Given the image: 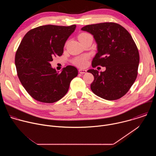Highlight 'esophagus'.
Returning a JSON list of instances; mask_svg holds the SVG:
<instances>
[{"label":"esophagus","mask_w":156,"mask_h":156,"mask_svg":"<svg viewBox=\"0 0 156 156\" xmlns=\"http://www.w3.org/2000/svg\"><path fill=\"white\" fill-rule=\"evenodd\" d=\"M79 72L81 74H83V73H86L87 72L86 70H84V69H80L79 70Z\"/></svg>","instance_id":"obj_1"}]
</instances>
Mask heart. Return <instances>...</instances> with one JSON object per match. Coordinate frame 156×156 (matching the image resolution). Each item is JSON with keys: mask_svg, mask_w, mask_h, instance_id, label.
<instances>
[{"mask_svg": "<svg viewBox=\"0 0 156 156\" xmlns=\"http://www.w3.org/2000/svg\"><path fill=\"white\" fill-rule=\"evenodd\" d=\"M90 36L91 35L87 33H81L78 35V39L80 40V41H81ZM89 57H89L88 55H80L74 58L72 62L73 64L79 66V67H85L87 65Z\"/></svg>", "mask_w": 156, "mask_h": 156, "instance_id": "obj_1", "label": "heart"}]
</instances>
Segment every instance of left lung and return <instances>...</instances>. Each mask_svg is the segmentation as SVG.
Wrapping results in <instances>:
<instances>
[{"label":"left lung","mask_w":156,"mask_h":156,"mask_svg":"<svg viewBox=\"0 0 156 156\" xmlns=\"http://www.w3.org/2000/svg\"><path fill=\"white\" fill-rule=\"evenodd\" d=\"M81 30L93 34L98 44L92 66L106 68L100 73L94 69L87 70L94 77L91 91L108 101L121 98L129 91L138 75L140 55L135 41L125 28L113 22L86 25Z\"/></svg>","instance_id":"obj_1"}]
</instances>
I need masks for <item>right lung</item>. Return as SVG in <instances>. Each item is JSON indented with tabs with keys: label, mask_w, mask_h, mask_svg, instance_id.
Segmentation results:
<instances>
[{
	"label": "right lung",
	"mask_w": 156,
	"mask_h": 156,
	"mask_svg": "<svg viewBox=\"0 0 156 156\" xmlns=\"http://www.w3.org/2000/svg\"><path fill=\"white\" fill-rule=\"evenodd\" d=\"M75 28V25L41 26L30 30L21 41L15 58L17 75L26 91L36 101H58L78 75L73 66H66L58 73L50 63L54 57L62 55L65 42Z\"/></svg>",
	"instance_id": "right-lung-1"
}]
</instances>
